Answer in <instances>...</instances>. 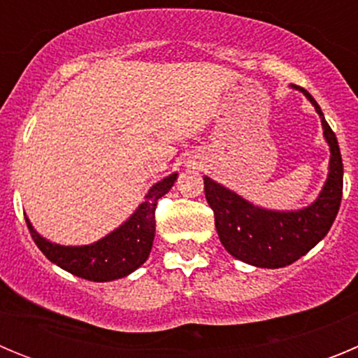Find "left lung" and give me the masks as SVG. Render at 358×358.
I'll return each mask as SVG.
<instances>
[{"label":"left lung","mask_w":358,"mask_h":358,"mask_svg":"<svg viewBox=\"0 0 358 358\" xmlns=\"http://www.w3.org/2000/svg\"><path fill=\"white\" fill-rule=\"evenodd\" d=\"M294 87L308 98L321 116L331 152L328 179L314 204L299 211L262 210L204 177V192L215 213L218 238L231 256L256 267L280 268L305 256L327 236L343 199V157L335 132L312 94L299 85Z\"/></svg>","instance_id":"left-lung-1"}]
</instances>
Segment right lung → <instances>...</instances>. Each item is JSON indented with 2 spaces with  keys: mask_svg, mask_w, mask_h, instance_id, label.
<instances>
[{
  "mask_svg": "<svg viewBox=\"0 0 358 358\" xmlns=\"http://www.w3.org/2000/svg\"><path fill=\"white\" fill-rule=\"evenodd\" d=\"M177 173L164 177L163 181L152 186L136 213L106 238L91 245L66 248L52 243L31 227L27 217V226L37 248L50 262L57 264L68 273L90 281H113L134 273L147 262L150 255L154 233H156L157 201L173 186Z\"/></svg>",
  "mask_w": 358,
  "mask_h": 358,
  "instance_id": "1",
  "label": "right lung"
}]
</instances>
